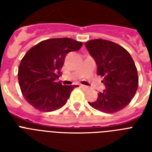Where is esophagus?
I'll use <instances>...</instances> for the list:
<instances>
[{
    "instance_id": "obj_1",
    "label": "esophagus",
    "mask_w": 152,
    "mask_h": 152,
    "mask_svg": "<svg viewBox=\"0 0 152 152\" xmlns=\"http://www.w3.org/2000/svg\"><path fill=\"white\" fill-rule=\"evenodd\" d=\"M80 88H82V89H83V90H88V89H89V88H88V86L85 85H80Z\"/></svg>"
}]
</instances>
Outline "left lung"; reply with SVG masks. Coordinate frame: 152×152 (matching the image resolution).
Here are the masks:
<instances>
[{"mask_svg": "<svg viewBox=\"0 0 152 152\" xmlns=\"http://www.w3.org/2000/svg\"><path fill=\"white\" fill-rule=\"evenodd\" d=\"M85 46L97 64V74L106 90L99 92L91 106L104 113H112L129 104L137 92L139 83L137 67L131 55L125 48L113 42L93 39Z\"/></svg>", "mask_w": 152, "mask_h": 152, "instance_id": "left-lung-1", "label": "left lung"}]
</instances>
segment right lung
<instances>
[{
    "label": "right lung",
    "mask_w": 152,
    "mask_h": 152,
    "mask_svg": "<svg viewBox=\"0 0 152 152\" xmlns=\"http://www.w3.org/2000/svg\"><path fill=\"white\" fill-rule=\"evenodd\" d=\"M83 42L69 38L46 39L26 53L18 69V80L24 99L42 112L61 108L76 85L63 86L57 82L64 58L79 50Z\"/></svg>",
    "instance_id": "1"
}]
</instances>
